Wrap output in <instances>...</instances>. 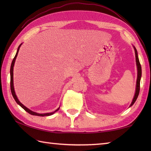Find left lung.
<instances>
[{
    "label": "left lung",
    "instance_id": "8db88e82",
    "mask_svg": "<svg viewBox=\"0 0 151 151\" xmlns=\"http://www.w3.org/2000/svg\"><path fill=\"white\" fill-rule=\"evenodd\" d=\"M134 50H135V54H136V62L137 65V81H136V92L134 94V97L133 98V100L132 101V103L130 105V107L134 104V102H136V99L138 97L139 89H140V80L142 78V67H141L139 60L138 58V56H137V52L135 47H134Z\"/></svg>",
    "mask_w": 151,
    "mask_h": 151
}]
</instances>
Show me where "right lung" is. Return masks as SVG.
I'll return each mask as SVG.
<instances>
[{"mask_svg":"<svg viewBox=\"0 0 151 151\" xmlns=\"http://www.w3.org/2000/svg\"><path fill=\"white\" fill-rule=\"evenodd\" d=\"M21 45H22V43L17 48V52H16V54H15V56L14 57V58L13 59V61H12V64H11V67H10V88H11V92H12V96H13V97L14 98L15 102H17V103L19 106H20L21 107H22V108H23L25 111H27L28 113H29L30 114L33 115H37V116H42V117H43V116H49V115H52V114H54V113H55V112H56L57 111H58L59 109H60V107L58 108L57 110H56L55 111H54L50 112V113H45V114L36 113V112L30 110V109H28V108H27L26 106H24L23 104H22L21 102L19 101V99H17V95H16V94H15V90H14V65H15V60H16V58H17V54H18V52H19V49H20Z\"/></svg>","mask_w":151,"mask_h":151,"instance_id":"obj_1","label":"right lung"}]
</instances>
